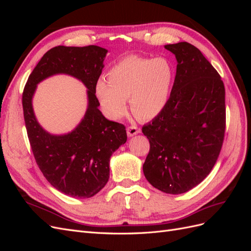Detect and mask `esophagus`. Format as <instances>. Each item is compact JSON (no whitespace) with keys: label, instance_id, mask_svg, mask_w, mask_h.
I'll list each match as a JSON object with an SVG mask.
<instances>
[{"label":"esophagus","instance_id":"esophagus-1","mask_svg":"<svg viewBox=\"0 0 251 251\" xmlns=\"http://www.w3.org/2000/svg\"><path fill=\"white\" fill-rule=\"evenodd\" d=\"M140 132V128L137 126H130L126 127V133H127V136H130V137H132V136L138 134Z\"/></svg>","mask_w":251,"mask_h":251}]
</instances>
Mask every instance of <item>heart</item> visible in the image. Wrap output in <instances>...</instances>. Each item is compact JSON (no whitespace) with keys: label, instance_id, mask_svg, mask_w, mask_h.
<instances>
[{"label":"heart","instance_id":"b5f03b06","mask_svg":"<svg viewBox=\"0 0 251 251\" xmlns=\"http://www.w3.org/2000/svg\"><path fill=\"white\" fill-rule=\"evenodd\" d=\"M175 80L173 64L165 57L127 56L108 72V81L96 82L95 94L102 111L111 119L123 118L126 100L139 119H153L169 102Z\"/></svg>","mask_w":251,"mask_h":251}]
</instances>
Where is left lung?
<instances>
[{
	"mask_svg": "<svg viewBox=\"0 0 251 251\" xmlns=\"http://www.w3.org/2000/svg\"><path fill=\"white\" fill-rule=\"evenodd\" d=\"M177 59L168 104L142 126L150 141L143 174L155 188L183 194L207 177L222 149L225 88L220 74L194 45H165Z\"/></svg>",
	"mask_w": 251,
	"mask_h": 251,
	"instance_id": "8db88e82",
	"label": "left lung"
}]
</instances>
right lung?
Instances as JSON below:
<instances>
[{"instance_id":"obj_1","label":"right lung","mask_w":251,"mask_h":251,"mask_svg":"<svg viewBox=\"0 0 251 251\" xmlns=\"http://www.w3.org/2000/svg\"><path fill=\"white\" fill-rule=\"evenodd\" d=\"M108 50L57 46L45 53L35 66L23 92L25 126L35 161L49 183L73 198H91L104 187L110 177V158L126 141V126L110 121L98 109L95 86ZM54 74H68L88 89V109L71 133L51 135L38 125L32 109L36 85Z\"/></svg>"}]
</instances>
